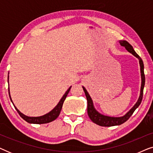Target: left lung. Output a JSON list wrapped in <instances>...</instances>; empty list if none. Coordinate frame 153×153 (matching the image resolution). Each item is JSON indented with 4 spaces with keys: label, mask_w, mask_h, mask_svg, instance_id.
Masks as SVG:
<instances>
[{
    "label": "left lung",
    "mask_w": 153,
    "mask_h": 153,
    "mask_svg": "<svg viewBox=\"0 0 153 153\" xmlns=\"http://www.w3.org/2000/svg\"><path fill=\"white\" fill-rule=\"evenodd\" d=\"M119 43L122 47H124L127 49V51L134 56L136 58H137L139 60L140 69H141V92H140V96L138 99L137 103L134 104V106L126 114L121 117H111L104 116L103 114H101L100 113L97 111L94 107L93 100H92L91 96L88 93L86 89L83 86V89L84 91L85 95L86 96V99L88 102V114L89 118L93 121L94 123L97 124L100 126L103 127H111V126H116V125H120L123 123L128 120L130 118V116L133 114V113L137 108L139 107L140 104L141 103L142 99H143V88L145 85V74H144V65L143 60L141 57L136 53L134 50L132 46H131L129 42H127L125 40H120L119 41Z\"/></svg>",
    "instance_id": "obj_1"
}]
</instances>
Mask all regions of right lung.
I'll return each instance as SVG.
<instances>
[{"instance_id":"1","label":"right lung","mask_w":153,"mask_h":153,"mask_svg":"<svg viewBox=\"0 0 153 153\" xmlns=\"http://www.w3.org/2000/svg\"><path fill=\"white\" fill-rule=\"evenodd\" d=\"M8 80H9V76H8V78H7V81H9ZM71 87H72V86H70V88H69L68 91L65 92V93L64 94L63 96H62V97L61 98V99H60V102H58V104L55 106V108H53V109H52L50 112L48 113V114L44 115V116H38V117H29V116H26V115L23 114L22 113H21L17 109V108H16V106H14L13 102H12L11 97H10L9 88H8V91H9L10 98V100H11L12 104H13L14 108H15L16 110L17 111L18 114H19V116L22 117V118L24 119V120H26V122L28 123H31V124H45V123H48L52 122L53 120H56V119L58 118V116H59L60 111H61V108L62 107V104H63V102L65 101V100L66 97L68 96V93L70 91Z\"/></svg>"}]
</instances>
